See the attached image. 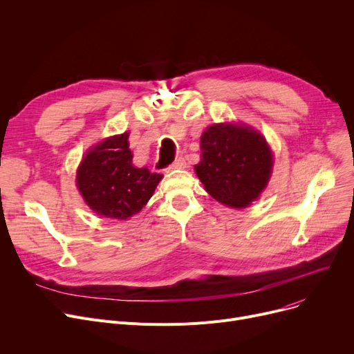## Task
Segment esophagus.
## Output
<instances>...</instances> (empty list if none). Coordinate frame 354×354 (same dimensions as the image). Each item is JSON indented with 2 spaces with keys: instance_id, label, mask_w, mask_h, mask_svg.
<instances>
[{
  "instance_id": "obj_1",
  "label": "esophagus",
  "mask_w": 354,
  "mask_h": 354,
  "mask_svg": "<svg viewBox=\"0 0 354 354\" xmlns=\"http://www.w3.org/2000/svg\"><path fill=\"white\" fill-rule=\"evenodd\" d=\"M183 167H187V162H185L183 158H178L169 167H167V172L169 171H174V169H183Z\"/></svg>"
}]
</instances>
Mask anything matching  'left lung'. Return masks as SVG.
<instances>
[{"label":"left lung","mask_w":354,"mask_h":354,"mask_svg":"<svg viewBox=\"0 0 354 354\" xmlns=\"http://www.w3.org/2000/svg\"><path fill=\"white\" fill-rule=\"evenodd\" d=\"M201 152L195 172L218 202L245 208L266 189L274 160L257 130L234 123L212 124L201 136Z\"/></svg>","instance_id":"8db88e82"}]
</instances>
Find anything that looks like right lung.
Returning <instances> with one entry per match:
<instances>
[{
    "label": "right lung",
    "mask_w": 354,
    "mask_h": 354,
    "mask_svg": "<svg viewBox=\"0 0 354 354\" xmlns=\"http://www.w3.org/2000/svg\"><path fill=\"white\" fill-rule=\"evenodd\" d=\"M127 139L129 133L124 132L99 142L77 169V188L87 205L100 216L127 219L138 214L163 178L132 163Z\"/></svg>",
    "instance_id": "1"
}]
</instances>
